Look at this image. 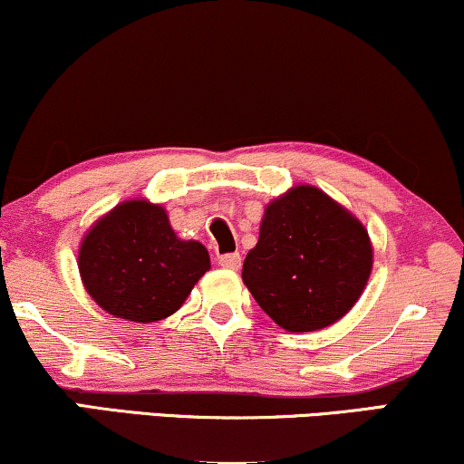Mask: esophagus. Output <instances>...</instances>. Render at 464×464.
Instances as JSON below:
<instances>
[{
	"label": "esophagus",
	"instance_id": "esophagus-1",
	"mask_svg": "<svg viewBox=\"0 0 464 464\" xmlns=\"http://www.w3.org/2000/svg\"><path fill=\"white\" fill-rule=\"evenodd\" d=\"M218 264L222 267H227V270H237L239 266H242V256L237 253H231V255H220L218 256Z\"/></svg>",
	"mask_w": 464,
	"mask_h": 464
}]
</instances>
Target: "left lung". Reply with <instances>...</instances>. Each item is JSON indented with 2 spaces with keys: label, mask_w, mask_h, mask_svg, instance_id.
<instances>
[{
  "label": "left lung",
  "mask_w": 464,
  "mask_h": 464,
  "mask_svg": "<svg viewBox=\"0 0 464 464\" xmlns=\"http://www.w3.org/2000/svg\"><path fill=\"white\" fill-rule=\"evenodd\" d=\"M372 266V239L359 218L303 183L266 205L242 281L278 326L311 333L353 309Z\"/></svg>",
  "instance_id": "8db88e82"
}]
</instances>
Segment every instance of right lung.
Listing matches in <instances>:
<instances>
[{
    "mask_svg": "<svg viewBox=\"0 0 464 464\" xmlns=\"http://www.w3.org/2000/svg\"><path fill=\"white\" fill-rule=\"evenodd\" d=\"M77 267L86 292L103 311L149 324L181 309L211 264L203 244L177 237L161 205L131 198L88 228Z\"/></svg>",
    "mask_w": 464,
    "mask_h": 464,
    "instance_id": "1",
    "label": "right lung"
}]
</instances>
